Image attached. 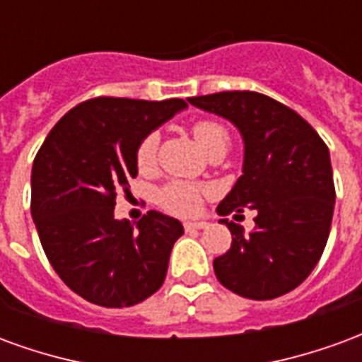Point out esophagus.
Segmentation results:
<instances>
[{
    "instance_id": "34e87169",
    "label": "esophagus",
    "mask_w": 362,
    "mask_h": 362,
    "mask_svg": "<svg viewBox=\"0 0 362 362\" xmlns=\"http://www.w3.org/2000/svg\"><path fill=\"white\" fill-rule=\"evenodd\" d=\"M207 227V223L204 221H186L184 223V228H186V233H194V230H202V228Z\"/></svg>"
}]
</instances>
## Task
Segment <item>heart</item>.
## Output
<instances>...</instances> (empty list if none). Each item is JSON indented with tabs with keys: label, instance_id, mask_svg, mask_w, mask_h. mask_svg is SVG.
<instances>
[{
	"label": "heart",
	"instance_id": "heart-1",
	"mask_svg": "<svg viewBox=\"0 0 362 362\" xmlns=\"http://www.w3.org/2000/svg\"><path fill=\"white\" fill-rule=\"evenodd\" d=\"M192 135L196 139L197 147L204 151L207 157L217 155L228 149L230 145V135H228L227 127L215 122V119H197L192 126ZM157 147L158 137L157 134H147L143 137L137 149H135V165L137 168L145 173L157 160ZM205 189L197 184H189V182L173 180L165 184L158 189L157 202L166 211L176 213V215H196L202 207V199H204Z\"/></svg>",
	"mask_w": 362,
	"mask_h": 362
}]
</instances>
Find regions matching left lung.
I'll list each match as a JSON object with an SVG mask.
<instances>
[{
    "label": "left lung",
    "mask_w": 362,
    "mask_h": 362,
    "mask_svg": "<svg viewBox=\"0 0 362 362\" xmlns=\"http://www.w3.org/2000/svg\"><path fill=\"white\" fill-rule=\"evenodd\" d=\"M188 103L230 119L244 137V174L217 211L256 209L250 235L221 219L233 243L213 259L217 279L252 300L285 295L310 275L329 236L335 186L327 145L300 114L262 93L225 90Z\"/></svg>",
    "instance_id": "obj_1"
}]
</instances>
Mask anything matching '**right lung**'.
I'll list each match as a JSON object with an SVG mask.
<instances>
[{
    "label": "right lung",
    "mask_w": 362,
    "mask_h": 362,
    "mask_svg": "<svg viewBox=\"0 0 362 362\" xmlns=\"http://www.w3.org/2000/svg\"><path fill=\"white\" fill-rule=\"evenodd\" d=\"M182 108V98H89L52 127L36 153L30 213L40 244L59 279L89 303L134 306L165 283L182 223L147 211L134 228L114 219V205L137 176L139 141Z\"/></svg>",
    "instance_id": "obj_1"
}]
</instances>
